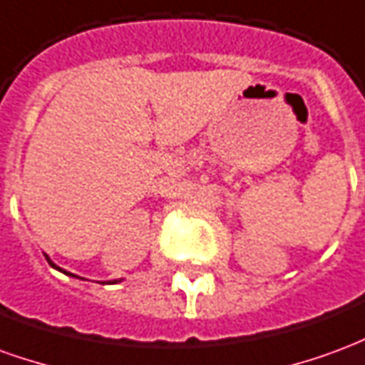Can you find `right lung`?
Returning <instances> with one entry per match:
<instances>
[{
  "label": "right lung",
  "instance_id": "right-lung-1",
  "mask_svg": "<svg viewBox=\"0 0 365 365\" xmlns=\"http://www.w3.org/2000/svg\"><path fill=\"white\" fill-rule=\"evenodd\" d=\"M44 256H46V254H44ZM46 260H48V264H51L52 268H56V269H58V272H62V274H66V275H72V277H78V275L70 274V272H64V269H62V268H58V266H56V264H52V260H51V258H48V256H46ZM109 283H117V279H113V282H109Z\"/></svg>",
  "mask_w": 365,
  "mask_h": 365
}]
</instances>
